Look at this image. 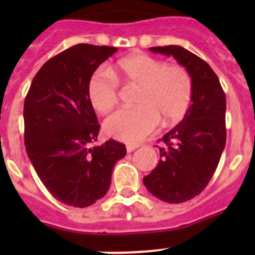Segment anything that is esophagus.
I'll list each match as a JSON object with an SVG mask.
<instances>
[{"mask_svg":"<svg viewBox=\"0 0 255 255\" xmlns=\"http://www.w3.org/2000/svg\"><path fill=\"white\" fill-rule=\"evenodd\" d=\"M138 145H135V144H127V151L128 153H132L134 149H137Z\"/></svg>","mask_w":255,"mask_h":255,"instance_id":"obj_1","label":"esophagus"}]
</instances>
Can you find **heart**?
Here are the masks:
<instances>
[{
    "label": "heart",
    "mask_w": 255,
    "mask_h": 255,
    "mask_svg": "<svg viewBox=\"0 0 255 255\" xmlns=\"http://www.w3.org/2000/svg\"><path fill=\"white\" fill-rule=\"evenodd\" d=\"M138 86L134 109L121 110L105 121L110 137L137 144L158 128L160 120L173 126L189 110L194 91L191 75L181 65L166 64L146 54L120 59L110 70L99 69L87 85V95L97 113L110 112L118 102V82Z\"/></svg>",
    "instance_id": "heart-1"
}]
</instances>
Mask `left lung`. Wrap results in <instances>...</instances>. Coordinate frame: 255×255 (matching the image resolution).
Listing matches in <instances>:
<instances>
[{"label": "left lung", "instance_id": "1", "mask_svg": "<svg viewBox=\"0 0 255 255\" xmlns=\"http://www.w3.org/2000/svg\"><path fill=\"white\" fill-rule=\"evenodd\" d=\"M173 56L191 75V105L181 122L161 139L160 160L143 177L148 191L161 201L181 204L207 186L226 145V95L206 61L180 45L149 48Z\"/></svg>", "mask_w": 255, "mask_h": 255}]
</instances>
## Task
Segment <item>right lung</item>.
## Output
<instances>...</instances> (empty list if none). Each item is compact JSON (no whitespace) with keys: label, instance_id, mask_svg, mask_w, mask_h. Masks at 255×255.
I'll return each mask as SVG.
<instances>
[{"label":"right lung","instance_id":"add662e5","mask_svg":"<svg viewBox=\"0 0 255 255\" xmlns=\"http://www.w3.org/2000/svg\"><path fill=\"white\" fill-rule=\"evenodd\" d=\"M117 48L78 44L40 68L24 100V144L28 158L48 191L63 204L87 207L111 185L115 164L127 154L110 139L92 146L100 125L87 85L100 64Z\"/></svg>","mask_w":255,"mask_h":255}]
</instances>
